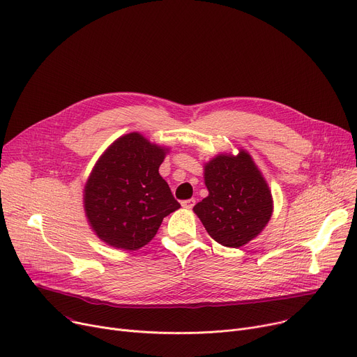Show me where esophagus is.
Listing matches in <instances>:
<instances>
[{"label": "esophagus", "mask_w": 357, "mask_h": 357, "mask_svg": "<svg viewBox=\"0 0 357 357\" xmlns=\"http://www.w3.org/2000/svg\"><path fill=\"white\" fill-rule=\"evenodd\" d=\"M195 204H196V200H195V199H188V200L181 202V206H183L184 208H192Z\"/></svg>", "instance_id": "esophagus-1"}]
</instances>
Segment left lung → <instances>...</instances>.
<instances>
[{
	"label": "left lung",
	"mask_w": 357,
	"mask_h": 357,
	"mask_svg": "<svg viewBox=\"0 0 357 357\" xmlns=\"http://www.w3.org/2000/svg\"><path fill=\"white\" fill-rule=\"evenodd\" d=\"M207 197L193 212L207 234L226 248H241L262 234L274 212V199L259 167L242 146L203 164Z\"/></svg>",
	"instance_id": "left-lung-1"
}]
</instances>
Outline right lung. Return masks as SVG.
I'll use <instances>...</instances> for the list:
<instances>
[{
    "label": "right lung",
    "instance_id": "add662e5",
    "mask_svg": "<svg viewBox=\"0 0 357 357\" xmlns=\"http://www.w3.org/2000/svg\"><path fill=\"white\" fill-rule=\"evenodd\" d=\"M170 146L139 132L116 138L105 150L83 187V208L92 232L114 249H141L165 216L180 208L158 169Z\"/></svg>",
    "mask_w": 357,
    "mask_h": 357
}]
</instances>
